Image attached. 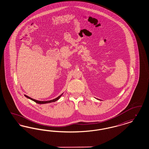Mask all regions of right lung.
Wrapping results in <instances>:
<instances>
[{
	"instance_id": "1",
	"label": "right lung",
	"mask_w": 149,
	"mask_h": 149,
	"mask_svg": "<svg viewBox=\"0 0 149 149\" xmlns=\"http://www.w3.org/2000/svg\"><path fill=\"white\" fill-rule=\"evenodd\" d=\"M63 94V93L61 94L59 96H58V97H56V98H54V99H53V100H50V101H38V100H35V99H33V98H32L30 97H29L28 96L25 95V96L27 98H29V99H30L31 100L33 101L34 102H35L37 103H38V104H45V103L53 102L56 101L58 100L60 98V97L62 96Z\"/></svg>"
}]
</instances>
